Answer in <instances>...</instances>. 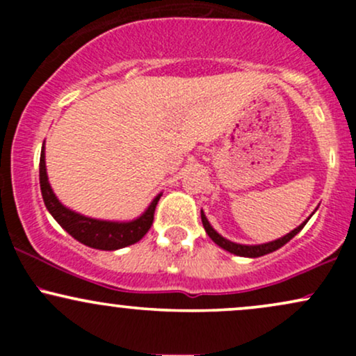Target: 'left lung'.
Returning <instances> with one entry per match:
<instances>
[{
	"label": "left lung",
	"instance_id": "8db88e82",
	"mask_svg": "<svg viewBox=\"0 0 356 356\" xmlns=\"http://www.w3.org/2000/svg\"><path fill=\"white\" fill-rule=\"evenodd\" d=\"M201 219H202V226H204V229H206L207 236H209V238H211L212 241H214V243L218 244L219 248L226 249V251H229V252H232V254H236V256H244V257H259V256L269 254V252L276 251V249H280L281 246H284V244L288 243L289 239L295 238V236L298 234V232H300L301 229H303L305 224L308 222V219H309V218L306 219L303 224H300V226H298L296 229H293L291 232H289V234L283 236V238H280V239H276V241H271V243H266V244H256V246H246V244L232 243V241L226 239V238H222V236H220L219 232H216L214 227L211 226L209 220H207L206 214H204L202 211H201Z\"/></svg>",
	"mask_w": 356,
	"mask_h": 356
}]
</instances>
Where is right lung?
<instances>
[{
    "mask_svg": "<svg viewBox=\"0 0 356 356\" xmlns=\"http://www.w3.org/2000/svg\"><path fill=\"white\" fill-rule=\"evenodd\" d=\"M40 187H42V195L47 209L55 218L56 222L63 227L72 238L80 241L85 246L93 249H102V251H115V249L136 244L147 234L154 222V212L159 199L162 194L150 202L147 211L140 218L129 220V222H115V220H100L92 219L87 216H81L79 212L68 209L61 204L48 182L47 165H44V142L42 147V155H40Z\"/></svg>",
    "mask_w": 356,
    "mask_h": 356,
    "instance_id": "obj_1",
    "label": "right lung"
}]
</instances>
